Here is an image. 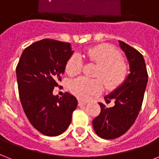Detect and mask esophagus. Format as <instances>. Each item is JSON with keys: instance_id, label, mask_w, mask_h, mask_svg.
<instances>
[{"instance_id": "34e87169", "label": "esophagus", "mask_w": 159, "mask_h": 159, "mask_svg": "<svg viewBox=\"0 0 159 159\" xmlns=\"http://www.w3.org/2000/svg\"><path fill=\"white\" fill-rule=\"evenodd\" d=\"M88 103L87 102H85V101H82V100H79L78 101V106L81 107V106H83V105H86V104Z\"/></svg>"}]
</instances>
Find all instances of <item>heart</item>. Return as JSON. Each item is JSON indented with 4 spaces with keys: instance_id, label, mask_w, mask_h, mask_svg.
<instances>
[{
    "instance_id": "obj_1",
    "label": "heart",
    "mask_w": 159,
    "mask_h": 159,
    "mask_svg": "<svg viewBox=\"0 0 159 159\" xmlns=\"http://www.w3.org/2000/svg\"><path fill=\"white\" fill-rule=\"evenodd\" d=\"M86 56L91 62L98 65L95 77L102 80L105 87L112 90L119 87L126 79L128 67L123 62L122 56L118 51L109 45H99L89 48ZM81 56L74 53L69 57L65 70L69 76L79 74L82 68ZM100 79L90 80L86 77H78L71 81L69 88L77 98L87 100L92 96L98 95L102 91V82Z\"/></svg>"
}]
</instances>
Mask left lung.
I'll return each mask as SVG.
<instances>
[{
    "instance_id": "obj_1",
    "label": "left lung",
    "mask_w": 159,
    "mask_h": 159,
    "mask_svg": "<svg viewBox=\"0 0 159 159\" xmlns=\"http://www.w3.org/2000/svg\"><path fill=\"white\" fill-rule=\"evenodd\" d=\"M119 47L128 59L130 73L119 87L104 97L107 103L113 99L114 106L107 108L99 102L101 112L93 119V126L98 136L104 139L122 136L134 123L140 112L148 83V77L143 55L121 41Z\"/></svg>"
}]
</instances>
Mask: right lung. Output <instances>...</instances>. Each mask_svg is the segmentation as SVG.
Returning a JSON list of instances; mask_svg holds the SVG:
<instances>
[{
	"mask_svg": "<svg viewBox=\"0 0 159 159\" xmlns=\"http://www.w3.org/2000/svg\"><path fill=\"white\" fill-rule=\"evenodd\" d=\"M70 43L43 39L23 51L17 64L16 79L23 110L31 125L46 136H58L68 128L77 107L74 96L53 95L73 54Z\"/></svg>",
	"mask_w": 159,
	"mask_h": 159,
	"instance_id": "obj_1",
	"label": "right lung"
}]
</instances>
